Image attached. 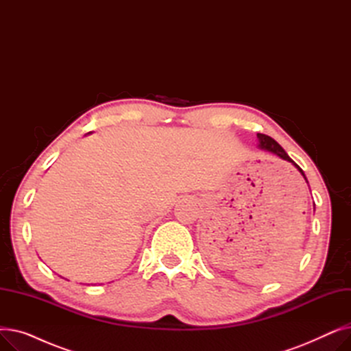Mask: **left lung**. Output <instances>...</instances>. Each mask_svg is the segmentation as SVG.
Listing matches in <instances>:
<instances>
[{
  "instance_id": "8db88e82",
  "label": "left lung",
  "mask_w": 351,
  "mask_h": 351,
  "mask_svg": "<svg viewBox=\"0 0 351 351\" xmlns=\"http://www.w3.org/2000/svg\"><path fill=\"white\" fill-rule=\"evenodd\" d=\"M257 139H259V147H261V149L267 151V152H271V154H274V155H278L279 158H282V159H285V160H287V162L293 163V165L296 166V168H298V171L303 175L304 180L307 182V178H306L304 172L302 171L300 166H299L298 163H294V162L291 160V158L285 152L283 147H282L278 142H276L273 138H270V136H267V135H265V134H257ZM307 183H308V182H307Z\"/></svg>"
}]
</instances>
